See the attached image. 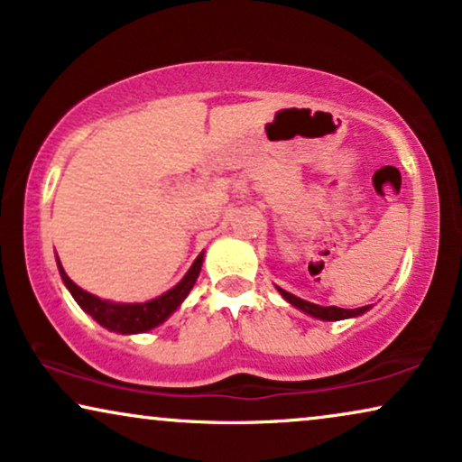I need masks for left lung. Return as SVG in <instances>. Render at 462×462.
Masks as SVG:
<instances>
[{
  "label": "left lung",
  "instance_id": "1",
  "mask_svg": "<svg viewBox=\"0 0 462 462\" xmlns=\"http://www.w3.org/2000/svg\"><path fill=\"white\" fill-rule=\"evenodd\" d=\"M277 292H280L283 299H286L290 305L300 309L302 313L311 315L315 319H324V321H338V319H349V318H357V315H364L365 311H370V305L365 307H357V309H340V307H319L315 305V302H309V300H302L299 296L286 292V290H282L280 286H275Z\"/></svg>",
  "mask_w": 462,
  "mask_h": 462
}]
</instances>
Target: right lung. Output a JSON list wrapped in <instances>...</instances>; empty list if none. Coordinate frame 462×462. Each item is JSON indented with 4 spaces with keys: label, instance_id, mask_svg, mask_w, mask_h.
Instances as JSON below:
<instances>
[{
    "label": "right lung",
    "instance_id": "obj_1",
    "mask_svg": "<svg viewBox=\"0 0 462 462\" xmlns=\"http://www.w3.org/2000/svg\"><path fill=\"white\" fill-rule=\"evenodd\" d=\"M201 263H204V252L195 258L191 269L187 271L185 277H182L172 290H168V292L157 296V299H151L147 302H113V300L98 299V296L81 290L78 283L65 273L59 256H56V264H59L62 282H65V286L69 292H71L75 302H78L88 315H92L94 321H98V324L106 328V330L117 332V334H141V332L153 330V328L163 324V321H166L170 315L182 305V300L187 299V294L191 292V288L195 286V282H198L199 277Z\"/></svg>",
    "mask_w": 462,
    "mask_h": 462
}]
</instances>
